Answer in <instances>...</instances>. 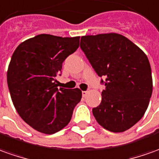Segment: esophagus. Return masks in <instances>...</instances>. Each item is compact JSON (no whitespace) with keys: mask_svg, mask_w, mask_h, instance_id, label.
Here are the masks:
<instances>
[{"mask_svg":"<svg viewBox=\"0 0 159 159\" xmlns=\"http://www.w3.org/2000/svg\"><path fill=\"white\" fill-rule=\"evenodd\" d=\"M87 91H82V95H83V97H85V96H86V94H87Z\"/></svg>","mask_w":159,"mask_h":159,"instance_id":"obj_1","label":"esophagus"}]
</instances>
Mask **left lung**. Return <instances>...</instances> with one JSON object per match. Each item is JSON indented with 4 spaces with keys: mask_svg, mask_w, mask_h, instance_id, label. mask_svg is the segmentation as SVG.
<instances>
[{
    "mask_svg": "<svg viewBox=\"0 0 159 159\" xmlns=\"http://www.w3.org/2000/svg\"><path fill=\"white\" fill-rule=\"evenodd\" d=\"M80 48L98 76L106 78L101 103L93 109L97 122L111 132L132 127L144 116L152 93L146 54L116 33L82 36Z\"/></svg>",
    "mask_w": 159,
    "mask_h": 159,
    "instance_id": "1",
    "label": "left lung"
}]
</instances>
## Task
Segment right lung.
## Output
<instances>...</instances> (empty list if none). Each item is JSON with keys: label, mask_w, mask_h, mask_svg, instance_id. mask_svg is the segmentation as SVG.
<instances>
[{"label": "right lung", "mask_w": 159, "mask_h": 159, "mask_svg": "<svg viewBox=\"0 0 159 159\" xmlns=\"http://www.w3.org/2000/svg\"><path fill=\"white\" fill-rule=\"evenodd\" d=\"M80 46V36L39 34L21 42L7 72L13 104L20 118L41 133L53 134L66 126L80 101L79 88H58L56 75L66 58Z\"/></svg>", "instance_id": "obj_1"}]
</instances>
